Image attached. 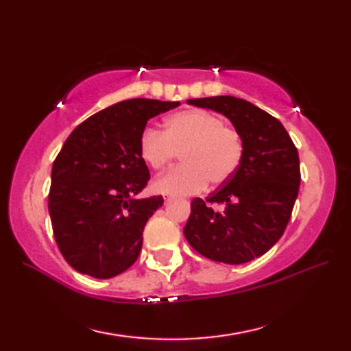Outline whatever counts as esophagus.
Wrapping results in <instances>:
<instances>
[{
	"mask_svg": "<svg viewBox=\"0 0 351 351\" xmlns=\"http://www.w3.org/2000/svg\"><path fill=\"white\" fill-rule=\"evenodd\" d=\"M171 199H173V196H171V195H166V196H164V202H170Z\"/></svg>",
	"mask_w": 351,
	"mask_h": 351,
	"instance_id": "esophagus-1",
	"label": "esophagus"
}]
</instances>
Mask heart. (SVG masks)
<instances>
[{"label":"heart","instance_id":"b5f03b06","mask_svg":"<svg viewBox=\"0 0 351 351\" xmlns=\"http://www.w3.org/2000/svg\"><path fill=\"white\" fill-rule=\"evenodd\" d=\"M138 152L149 167L164 169L181 152L184 164L160 175L154 189L170 195H195L208 181L214 187L228 182L244 155L241 134L208 110H185L171 114L166 130H143Z\"/></svg>","mask_w":351,"mask_h":351}]
</instances>
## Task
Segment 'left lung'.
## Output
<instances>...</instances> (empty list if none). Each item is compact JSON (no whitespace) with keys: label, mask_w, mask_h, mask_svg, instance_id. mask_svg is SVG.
Returning a JSON list of instances; mask_svg holds the SVG:
<instances>
[{"label":"left lung","mask_w":351,"mask_h":351,"mask_svg":"<svg viewBox=\"0 0 351 351\" xmlns=\"http://www.w3.org/2000/svg\"><path fill=\"white\" fill-rule=\"evenodd\" d=\"M226 116L241 134L244 155L235 175L205 200H191L184 235L215 263L244 264L264 255L285 232L299 195L297 147L278 119L235 96L189 99ZM221 204V210L213 206Z\"/></svg>","instance_id":"obj_1"}]
</instances>
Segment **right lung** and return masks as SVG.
Masks as SVG:
<instances>
[{
  "label": "right lung",
  "mask_w": 351,
  "mask_h": 351,
  "mask_svg": "<svg viewBox=\"0 0 351 351\" xmlns=\"http://www.w3.org/2000/svg\"><path fill=\"white\" fill-rule=\"evenodd\" d=\"M180 102L128 99L80 123L52 164L48 210L56 243L77 271L110 279L136 263L161 196L136 199L149 169L138 140L151 117Z\"/></svg>",
  "instance_id": "obj_1"
}]
</instances>
